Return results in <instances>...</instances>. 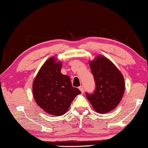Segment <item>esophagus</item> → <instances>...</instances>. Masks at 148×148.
Here are the masks:
<instances>
[{"instance_id": "1", "label": "esophagus", "mask_w": 148, "mask_h": 148, "mask_svg": "<svg viewBox=\"0 0 148 148\" xmlns=\"http://www.w3.org/2000/svg\"><path fill=\"white\" fill-rule=\"evenodd\" d=\"M79 90H81V92L82 93H84V86H79Z\"/></svg>"}]
</instances>
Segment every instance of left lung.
Instances as JSON below:
<instances>
[{
	"label": "left lung",
	"mask_w": 148,
	"mask_h": 148,
	"mask_svg": "<svg viewBox=\"0 0 148 148\" xmlns=\"http://www.w3.org/2000/svg\"><path fill=\"white\" fill-rule=\"evenodd\" d=\"M90 67L96 87L92 94L86 92V97L97 112L108 113L118 106L123 97L125 86L123 74L102 56L90 61Z\"/></svg>",
	"instance_id": "obj_1"
}]
</instances>
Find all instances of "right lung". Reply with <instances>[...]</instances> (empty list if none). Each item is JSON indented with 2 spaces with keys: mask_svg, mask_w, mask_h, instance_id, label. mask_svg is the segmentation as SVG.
Masks as SVG:
<instances>
[{
  "mask_svg": "<svg viewBox=\"0 0 148 148\" xmlns=\"http://www.w3.org/2000/svg\"><path fill=\"white\" fill-rule=\"evenodd\" d=\"M62 63L55 57L49 58L40 68L33 84L34 99L40 108L49 114L60 116L67 112L77 95L70 78L61 74Z\"/></svg>",
  "mask_w": 148,
  "mask_h": 148,
  "instance_id": "obj_1",
  "label": "right lung"
}]
</instances>
